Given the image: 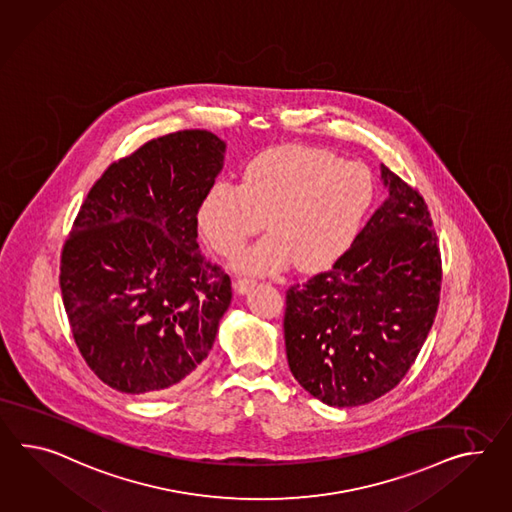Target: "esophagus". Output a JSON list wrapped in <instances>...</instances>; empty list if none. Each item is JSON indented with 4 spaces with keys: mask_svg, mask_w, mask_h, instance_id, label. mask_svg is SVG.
<instances>
[{
    "mask_svg": "<svg viewBox=\"0 0 512 512\" xmlns=\"http://www.w3.org/2000/svg\"><path fill=\"white\" fill-rule=\"evenodd\" d=\"M254 288H256V280H252V278H237L234 282V289L239 295H247L250 289Z\"/></svg>",
    "mask_w": 512,
    "mask_h": 512,
    "instance_id": "1",
    "label": "esophagus"
}]
</instances>
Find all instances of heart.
Here are the masks:
<instances>
[{
  "label": "heart",
  "mask_w": 512,
  "mask_h": 512,
  "mask_svg": "<svg viewBox=\"0 0 512 512\" xmlns=\"http://www.w3.org/2000/svg\"><path fill=\"white\" fill-rule=\"evenodd\" d=\"M373 202L366 165L321 148L276 146L250 161L243 184L211 185L198 206V228L219 254L234 256L267 221L271 236L243 252L237 269L275 273L295 262L319 273L353 247Z\"/></svg>",
  "instance_id": "heart-1"
}]
</instances>
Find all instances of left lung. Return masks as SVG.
<instances>
[{"mask_svg": "<svg viewBox=\"0 0 512 512\" xmlns=\"http://www.w3.org/2000/svg\"><path fill=\"white\" fill-rule=\"evenodd\" d=\"M388 198L327 273L288 289L293 377L328 407H358L407 375L440 301V250L425 200L380 165Z\"/></svg>", "mask_w": 512, "mask_h": 512, "instance_id": "left-lung-1", "label": "left lung"}]
</instances>
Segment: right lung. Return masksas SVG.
Segmentation results:
<instances>
[{"mask_svg": "<svg viewBox=\"0 0 512 512\" xmlns=\"http://www.w3.org/2000/svg\"><path fill=\"white\" fill-rule=\"evenodd\" d=\"M226 143L169 133L92 185L61 256V293L79 353L122 394H167L210 354L230 276L198 249V206Z\"/></svg>", "mask_w": 512, "mask_h": 512, "instance_id": "obj_1", "label": "right lung"}]
</instances>
